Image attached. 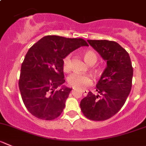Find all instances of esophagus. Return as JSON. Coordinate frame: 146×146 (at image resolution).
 Wrapping results in <instances>:
<instances>
[{"label":"esophagus","mask_w":146,"mask_h":146,"mask_svg":"<svg viewBox=\"0 0 146 146\" xmlns=\"http://www.w3.org/2000/svg\"><path fill=\"white\" fill-rule=\"evenodd\" d=\"M83 93H84V95H86L88 91L87 90H83Z\"/></svg>","instance_id":"obj_1"}]
</instances>
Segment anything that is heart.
Returning <instances> with one entry per match:
<instances>
[{"instance_id": "1", "label": "heart", "mask_w": 146, "mask_h": 146, "mask_svg": "<svg viewBox=\"0 0 146 146\" xmlns=\"http://www.w3.org/2000/svg\"><path fill=\"white\" fill-rule=\"evenodd\" d=\"M84 60L86 63L90 66L95 64L97 61V56L96 53L92 50H88L83 53ZM70 63H71V56L68 55L64 59H63V70L66 72H68L70 70ZM96 73H100V69H96ZM68 83L70 86L76 88H82L86 86L90 85L92 83V79L88 75H82L78 73H73L70 75L68 78Z\"/></svg>"}]
</instances>
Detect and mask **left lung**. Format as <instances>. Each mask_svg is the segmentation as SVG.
<instances>
[{
    "instance_id": "8db88e82",
    "label": "left lung",
    "mask_w": 146,
    "mask_h": 146,
    "mask_svg": "<svg viewBox=\"0 0 146 146\" xmlns=\"http://www.w3.org/2000/svg\"><path fill=\"white\" fill-rule=\"evenodd\" d=\"M90 46L107 62L96 84V91L88 92L80 106L83 115L92 121H104L120 111L132 87L133 75L128 52L118 43L107 40H88Z\"/></svg>"
}]
</instances>
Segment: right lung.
Segmentation results:
<instances>
[{"label":"right lung","instance_id":"obj_1","mask_svg":"<svg viewBox=\"0 0 146 146\" xmlns=\"http://www.w3.org/2000/svg\"><path fill=\"white\" fill-rule=\"evenodd\" d=\"M81 46L82 38L47 35L27 52L21 65L19 89L24 105L36 118L51 121L63 112L72 88L63 86V59ZM61 87L60 89L57 88Z\"/></svg>","mask_w":146,"mask_h":146}]
</instances>
